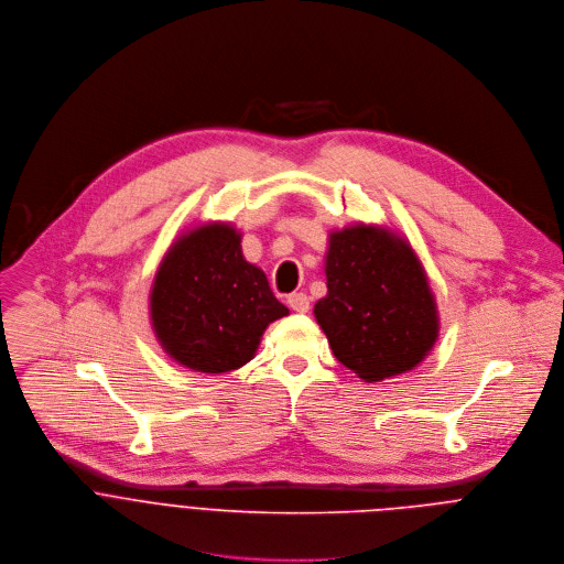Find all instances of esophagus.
Returning <instances> with one entry per match:
<instances>
[{
	"label": "esophagus",
	"instance_id": "obj_1",
	"mask_svg": "<svg viewBox=\"0 0 564 564\" xmlns=\"http://www.w3.org/2000/svg\"><path fill=\"white\" fill-rule=\"evenodd\" d=\"M286 302H289V306H291L295 313H308L311 300H308L306 293H291Z\"/></svg>",
	"mask_w": 564,
	"mask_h": 564
}]
</instances>
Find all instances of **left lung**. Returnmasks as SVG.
Listing matches in <instances>:
<instances>
[{
	"mask_svg": "<svg viewBox=\"0 0 564 564\" xmlns=\"http://www.w3.org/2000/svg\"><path fill=\"white\" fill-rule=\"evenodd\" d=\"M326 295L313 315L333 356L365 382L413 371L435 347L440 313L409 238L356 221L328 234Z\"/></svg>",
	"mask_w": 564,
	"mask_h": 564,
	"instance_id": "8db88e82",
	"label": "left lung"
}]
</instances>
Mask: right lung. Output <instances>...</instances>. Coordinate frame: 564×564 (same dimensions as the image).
<instances>
[{"mask_svg":"<svg viewBox=\"0 0 564 564\" xmlns=\"http://www.w3.org/2000/svg\"><path fill=\"white\" fill-rule=\"evenodd\" d=\"M289 315L264 271L247 262L231 221L184 227L162 256L149 322L162 351L180 367L219 376L256 358L267 326Z\"/></svg>","mask_w":564,"mask_h":564,"instance_id":"obj_1","label":"right lung"}]
</instances>
